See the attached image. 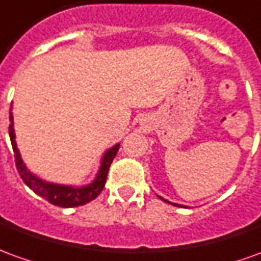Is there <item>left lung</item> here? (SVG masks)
Here are the masks:
<instances>
[{"mask_svg": "<svg viewBox=\"0 0 261 261\" xmlns=\"http://www.w3.org/2000/svg\"><path fill=\"white\" fill-rule=\"evenodd\" d=\"M158 197H159V199H162V200H165V202H166V203H170V204H173V206H180V204H176V203L168 202V200H166V199H163V197H161V196H158ZM180 207H183V206H180Z\"/></svg>", "mask_w": 261, "mask_h": 261, "instance_id": "left-lung-1", "label": "left lung"}]
</instances>
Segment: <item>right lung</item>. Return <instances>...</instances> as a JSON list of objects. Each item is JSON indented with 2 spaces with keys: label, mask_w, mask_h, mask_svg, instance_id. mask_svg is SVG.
Segmentation results:
<instances>
[{
  "label": "right lung",
  "mask_w": 261,
  "mask_h": 261,
  "mask_svg": "<svg viewBox=\"0 0 261 261\" xmlns=\"http://www.w3.org/2000/svg\"><path fill=\"white\" fill-rule=\"evenodd\" d=\"M10 139L15 156V165H17L18 173L21 176V179L30 189H32L38 196L44 197L45 200H48L55 206L59 207H76L89 203L93 199H96L102 189L107 183L108 172L111 168V163L115 159V156L119 150V143H116L115 146L108 149L102 161H100V168L96 173V177L93 179L92 183L82 186V188H75V186H65V185H57V183L45 182L42 179H39L38 176L31 173L25 163L21 159V154L17 148V142H15V132H14V118L10 109Z\"/></svg>",
  "instance_id": "1"
}]
</instances>
